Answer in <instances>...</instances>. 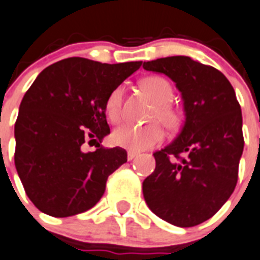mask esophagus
<instances>
[{
  "instance_id": "1",
  "label": "esophagus",
  "mask_w": 260,
  "mask_h": 260,
  "mask_svg": "<svg viewBox=\"0 0 260 260\" xmlns=\"http://www.w3.org/2000/svg\"><path fill=\"white\" fill-rule=\"evenodd\" d=\"M136 156H137L136 152H131L129 150V152H128V154H126V158H128V161H132Z\"/></svg>"
}]
</instances>
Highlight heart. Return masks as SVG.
<instances>
[{
	"instance_id": "heart-1",
	"label": "heart",
	"mask_w": 260,
	"mask_h": 260,
	"mask_svg": "<svg viewBox=\"0 0 260 260\" xmlns=\"http://www.w3.org/2000/svg\"><path fill=\"white\" fill-rule=\"evenodd\" d=\"M141 86L157 102L152 117L160 119L168 128H176L180 124V112L169 104L173 96L171 83L161 76H148L141 80ZM123 86L113 88L107 98L106 115L111 123H119L123 116ZM111 140L117 147L125 148L132 152H141L164 140V128L157 121L145 125L123 124L113 131Z\"/></svg>"
}]
</instances>
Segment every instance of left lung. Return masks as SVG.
I'll use <instances>...</instances> for the list:
<instances>
[{"mask_svg":"<svg viewBox=\"0 0 260 260\" xmlns=\"http://www.w3.org/2000/svg\"><path fill=\"white\" fill-rule=\"evenodd\" d=\"M143 67L176 83L185 112L180 135L153 153L156 169L144 180V198L161 219L191 228L213 217L234 191L245 145L241 106L221 71L189 56Z\"/></svg>","mask_w":260,"mask_h":260,"instance_id":"left-lung-1","label":"left lung"}]
</instances>
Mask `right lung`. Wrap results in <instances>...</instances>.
I'll use <instances>...</instances> for the list:
<instances>
[{"mask_svg": "<svg viewBox=\"0 0 260 260\" xmlns=\"http://www.w3.org/2000/svg\"><path fill=\"white\" fill-rule=\"evenodd\" d=\"M143 62L108 64L67 58L46 67L25 93L14 126L15 169L39 210L71 217L93 208L107 178L126 162L123 148H103L106 100ZM86 142L97 150L84 152Z\"/></svg>", "mask_w": 260, "mask_h": 260, "instance_id": "1", "label": "right lung"}]
</instances>
